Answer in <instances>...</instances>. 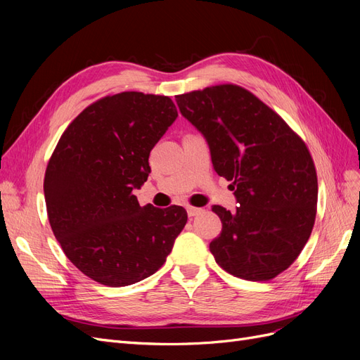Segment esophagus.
I'll list each match as a JSON object with an SVG mask.
<instances>
[{
  "mask_svg": "<svg viewBox=\"0 0 360 360\" xmlns=\"http://www.w3.org/2000/svg\"><path fill=\"white\" fill-rule=\"evenodd\" d=\"M186 210H188L189 216H197V214H200L202 212V209H198V207H192V205H189Z\"/></svg>",
  "mask_w": 360,
  "mask_h": 360,
  "instance_id": "esophagus-1",
  "label": "esophagus"
}]
</instances>
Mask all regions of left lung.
<instances>
[{"label": "left lung", "mask_w": 360, "mask_h": 360, "mask_svg": "<svg viewBox=\"0 0 360 360\" xmlns=\"http://www.w3.org/2000/svg\"><path fill=\"white\" fill-rule=\"evenodd\" d=\"M181 115L210 148L214 171L240 205L221 217L210 252L225 271L269 281L288 269L311 236L319 183L308 147L274 110L238 85L176 96Z\"/></svg>", "instance_id": "obj_1"}]
</instances>
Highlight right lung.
<instances>
[{
  "mask_svg": "<svg viewBox=\"0 0 360 360\" xmlns=\"http://www.w3.org/2000/svg\"><path fill=\"white\" fill-rule=\"evenodd\" d=\"M179 117L167 96H106L76 117L49 159L45 201L64 254L84 275L126 287L158 271L188 222L180 205L141 207L150 151Z\"/></svg>",
  "mask_w": 360,
  "mask_h": 360,
  "instance_id": "1",
  "label": "right lung"
}]
</instances>
